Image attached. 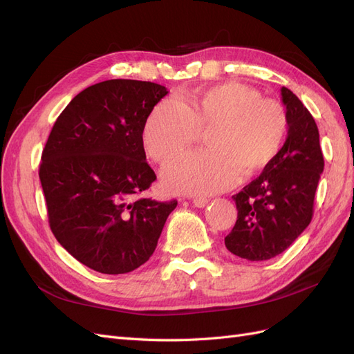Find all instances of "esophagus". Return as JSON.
<instances>
[{
	"instance_id": "esophagus-1",
	"label": "esophagus",
	"mask_w": 354,
	"mask_h": 354,
	"mask_svg": "<svg viewBox=\"0 0 354 354\" xmlns=\"http://www.w3.org/2000/svg\"><path fill=\"white\" fill-rule=\"evenodd\" d=\"M192 202H194V205L196 208H203L208 203V199L205 196H196V198L192 199Z\"/></svg>"
}]
</instances>
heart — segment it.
Returning <instances> with one entry per match:
<instances>
[{"instance_id":"heart-1","label":"heart","mask_w":354,"mask_h":354,"mask_svg":"<svg viewBox=\"0 0 354 354\" xmlns=\"http://www.w3.org/2000/svg\"><path fill=\"white\" fill-rule=\"evenodd\" d=\"M201 127H211L209 149L181 155L162 171V181L176 194L207 195L236 185L279 153L288 130L283 106L241 82H226L186 102L168 97L149 113L143 127L146 153L167 162L196 138Z\"/></svg>"}]
</instances>
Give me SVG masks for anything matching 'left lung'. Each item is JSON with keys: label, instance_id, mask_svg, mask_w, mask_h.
Instances as JSON below:
<instances>
[{"label": "left lung", "instance_id": "obj_1", "mask_svg": "<svg viewBox=\"0 0 354 354\" xmlns=\"http://www.w3.org/2000/svg\"><path fill=\"white\" fill-rule=\"evenodd\" d=\"M288 136L263 173L233 196L238 220L226 248L250 261H264L289 248L312 221L315 194L324 173L319 130L312 113L286 87Z\"/></svg>", "mask_w": 354, "mask_h": 354}]
</instances>
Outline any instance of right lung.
<instances>
[{
	"instance_id": "add662e5",
	"label": "right lung",
	"mask_w": 354,
	"mask_h": 354,
	"mask_svg": "<svg viewBox=\"0 0 354 354\" xmlns=\"http://www.w3.org/2000/svg\"><path fill=\"white\" fill-rule=\"evenodd\" d=\"M164 85L109 80L75 95L53 125L39 180L48 223L80 263L122 274L153 254L177 201L136 199L156 180L146 162L143 127Z\"/></svg>"
}]
</instances>
